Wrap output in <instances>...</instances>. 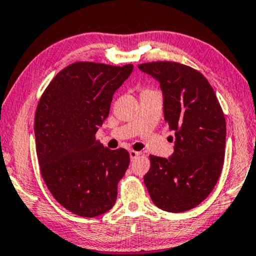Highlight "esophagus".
Instances as JSON below:
<instances>
[{
    "mask_svg": "<svg viewBox=\"0 0 256 256\" xmlns=\"http://www.w3.org/2000/svg\"><path fill=\"white\" fill-rule=\"evenodd\" d=\"M140 155V152H135V150H129V156H130L132 160H134Z\"/></svg>",
    "mask_w": 256,
    "mask_h": 256,
    "instance_id": "1",
    "label": "esophagus"
}]
</instances>
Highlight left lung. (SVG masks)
<instances>
[{
	"label": "left lung",
	"instance_id": "1",
	"mask_svg": "<svg viewBox=\"0 0 256 256\" xmlns=\"http://www.w3.org/2000/svg\"><path fill=\"white\" fill-rule=\"evenodd\" d=\"M138 69L160 84L164 114L174 132L169 158L150 155L144 181L162 210L181 213L210 194L224 158L226 120L214 89L200 72L178 62L158 61Z\"/></svg>",
	"mask_w": 256,
	"mask_h": 256
}]
</instances>
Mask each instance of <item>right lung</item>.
Masks as SVG:
<instances>
[{"instance_id": "right-lung-1", "label": "right lung", "mask_w": 256, "mask_h": 256, "mask_svg": "<svg viewBox=\"0 0 256 256\" xmlns=\"http://www.w3.org/2000/svg\"><path fill=\"white\" fill-rule=\"evenodd\" d=\"M94 62H75L52 78L35 114L36 152L43 180L60 204L84 218L115 204L129 152L95 140L109 115L112 95L132 72Z\"/></svg>"}]
</instances>
